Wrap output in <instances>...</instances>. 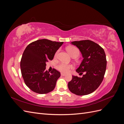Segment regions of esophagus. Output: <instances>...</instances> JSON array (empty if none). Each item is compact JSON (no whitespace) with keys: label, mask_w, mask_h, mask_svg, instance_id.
<instances>
[{"label":"esophagus","mask_w":124,"mask_h":124,"mask_svg":"<svg viewBox=\"0 0 124 124\" xmlns=\"http://www.w3.org/2000/svg\"><path fill=\"white\" fill-rule=\"evenodd\" d=\"M61 76H66V74H65V73H61Z\"/></svg>","instance_id":"1"}]
</instances>
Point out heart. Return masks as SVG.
<instances>
[{"label":"heart","mask_w":124,"mask_h":124,"mask_svg":"<svg viewBox=\"0 0 124 124\" xmlns=\"http://www.w3.org/2000/svg\"><path fill=\"white\" fill-rule=\"evenodd\" d=\"M67 50L72 57H74V56H77V57H78L80 54V51L76 47L70 46L67 48ZM58 52V51H57L56 53L55 56L57 55ZM56 68H57L58 70L62 73H67L70 72L71 70L74 68V66L71 64H67V63L61 62L57 65Z\"/></svg>","instance_id":"heart-1"}]
</instances>
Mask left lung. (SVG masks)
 I'll return each instance as SVG.
<instances>
[{
  "label": "left lung",
  "mask_w": 124,
  "mask_h": 124,
  "mask_svg": "<svg viewBox=\"0 0 124 124\" xmlns=\"http://www.w3.org/2000/svg\"><path fill=\"white\" fill-rule=\"evenodd\" d=\"M71 43L79 49L83 58L76 72L85 73L82 78L72 76L68 84V88L77 95H88L102 82L107 67L106 54L99 45L91 40L73 41Z\"/></svg>",
  "instance_id": "8db88e82"
}]
</instances>
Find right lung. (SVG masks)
Here are the masks:
<instances>
[{
	"label": "right lung",
	"instance_id": "obj_1",
	"mask_svg": "<svg viewBox=\"0 0 124 124\" xmlns=\"http://www.w3.org/2000/svg\"><path fill=\"white\" fill-rule=\"evenodd\" d=\"M63 43L43 39L32 42L26 47L20 67L25 83L32 91L44 94L55 88L61 73L53 69L50 73L46 70V62L53 59Z\"/></svg>",
	"mask_w": 124,
	"mask_h": 124
}]
</instances>
